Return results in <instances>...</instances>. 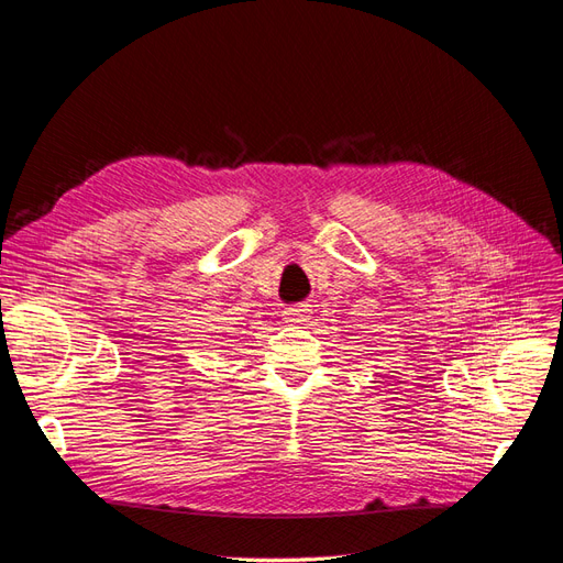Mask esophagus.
<instances>
[{"label": "esophagus", "mask_w": 563, "mask_h": 563, "mask_svg": "<svg viewBox=\"0 0 563 563\" xmlns=\"http://www.w3.org/2000/svg\"><path fill=\"white\" fill-rule=\"evenodd\" d=\"M312 305H308V302H300V305H294V308H286L284 310V321H288V323H302V321H308L310 319V310Z\"/></svg>", "instance_id": "esophagus-1"}]
</instances>
